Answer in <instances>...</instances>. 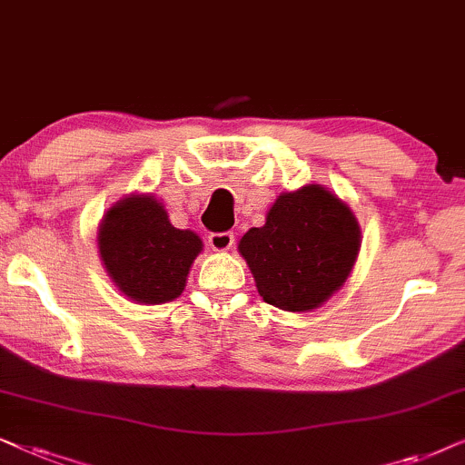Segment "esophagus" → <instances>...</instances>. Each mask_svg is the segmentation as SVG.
Returning a JSON list of instances; mask_svg holds the SVG:
<instances>
[{"label": "esophagus", "mask_w": 465, "mask_h": 465, "mask_svg": "<svg viewBox=\"0 0 465 465\" xmlns=\"http://www.w3.org/2000/svg\"><path fill=\"white\" fill-rule=\"evenodd\" d=\"M208 244L213 251H229L233 246V233L232 232H221V233H210Z\"/></svg>", "instance_id": "1"}]
</instances>
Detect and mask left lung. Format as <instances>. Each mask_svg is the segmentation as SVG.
I'll use <instances>...</instances> for the list:
<instances>
[{"label": "left lung", "mask_w": 465, "mask_h": 465, "mask_svg": "<svg viewBox=\"0 0 465 465\" xmlns=\"http://www.w3.org/2000/svg\"><path fill=\"white\" fill-rule=\"evenodd\" d=\"M359 223L338 195L321 184L281 193L263 227L240 240L263 302L289 312L319 308L349 278L361 246Z\"/></svg>", "instance_id": "8db88e82"}]
</instances>
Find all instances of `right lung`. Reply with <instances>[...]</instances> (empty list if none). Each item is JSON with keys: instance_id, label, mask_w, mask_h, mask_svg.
<instances>
[{"instance_id": "obj_1", "label": "right lung", "mask_w": 465, "mask_h": 465, "mask_svg": "<svg viewBox=\"0 0 465 465\" xmlns=\"http://www.w3.org/2000/svg\"><path fill=\"white\" fill-rule=\"evenodd\" d=\"M108 276L138 304H163L184 291L202 240L176 229L153 195H127L104 214L97 233Z\"/></svg>"}]
</instances>
